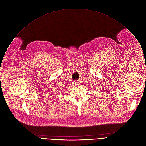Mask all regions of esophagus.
Returning a JSON list of instances; mask_svg holds the SVG:
<instances>
[{
    "mask_svg": "<svg viewBox=\"0 0 146 146\" xmlns=\"http://www.w3.org/2000/svg\"><path fill=\"white\" fill-rule=\"evenodd\" d=\"M73 86H77V85H78V84H77V81H73Z\"/></svg>",
    "mask_w": 146,
    "mask_h": 146,
    "instance_id": "esophagus-1",
    "label": "esophagus"
}]
</instances>
